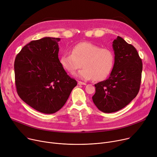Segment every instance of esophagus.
<instances>
[{
	"label": "esophagus",
	"mask_w": 157,
	"mask_h": 157,
	"mask_svg": "<svg viewBox=\"0 0 157 157\" xmlns=\"http://www.w3.org/2000/svg\"><path fill=\"white\" fill-rule=\"evenodd\" d=\"M78 84L79 85H86V83H84V82H82V81H78Z\"/></svg>",
	"instance_id": "obj_1"
}]
</instances>
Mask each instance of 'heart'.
<instances>
[{
	"mask_svg": "<svg viewBox=\"0 0 157 157\" xmlns=\"http://www.w3.org/2000/svg\"><path fill=\"white\" fill-rule=\"evenodd\" d=\"M114 59V52L110 48L82 42L74 46L72 53H63L60 63L65 70L72 74L83 64L84 68L78 72L79 78L84 80L102 81L111 72Z\"/></svg>",
	"mask_w": 157,
	"mask_h": 157,
	"instance_id": "1",
	"label": "heart"
}]
</instances>
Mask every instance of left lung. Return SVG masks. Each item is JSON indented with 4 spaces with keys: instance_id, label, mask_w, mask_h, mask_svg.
I'll return each instance as SVG.
<instances>
[{
    "instance_id": "8db88e82",
    "label": "left lung",
    "mask_w": 157,
    "mask_h": 157,
    "mask_svg": "<svg viewBox=\"0 0 157 157\" xmlns=\"http://www.w3.org/2000/svg\"><path fill=\"white\" fill-rule=\"evenodd\" d=\"M114 63L109 78L95 85L92 100L100 111L110 113L128 105L139 93L142 60L134 46L120 36L113 42Z\"/></svg>"
}]
</instances>
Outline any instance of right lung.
<instances>
[{"label":"right lung","instance_id":"1","mask_svg":"<svg viewBox=\"0 0 157 157\" xmlns=\"http://www.w3.org/2000/svg\"><path fill=\"white\" fill-rule=\"evenodd\" d=\"M60 38L32 40L16 55L14 75L16 90L21 99L44 114L60 110L77 81L62 67L59 59Z\"/></svg>","mask_w":157,"mask_h":157}]
</instances>
